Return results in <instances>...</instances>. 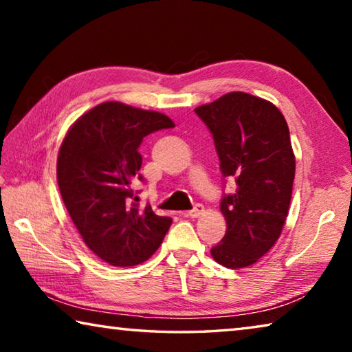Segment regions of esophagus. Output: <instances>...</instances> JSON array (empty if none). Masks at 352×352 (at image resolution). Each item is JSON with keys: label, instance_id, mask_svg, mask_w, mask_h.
<instances>
[{"label": "esophagus", "instance_id": "34e87169", "mask_svg": "<svg viewBox=\"0 0 352 352\" xmlns=\"http://www.w3.org/2000/svg\"><path fill=\"white\" fill-rule=\"evenodd\" d=\"M204 211H205L204 205H195V206L192 208V210L184 212V216H186V217H190V219H194V217H199V216H201V214H204Z\"/></svg>", "mask_w": 352, "mask_h": 352}]
</instances>
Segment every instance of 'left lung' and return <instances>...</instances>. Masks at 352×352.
<instances>
[{
    "label": "left lung",
    "mask_w": 352,
    "mask_h": 352,
    "mask_svg": "<svg viewBox=\"0 0 352 352\" xmlns=\"http://www.w3.org/2000/svg\"><path fill=\"white\" fill-rule=\"evenodd\" d=\"M195 115L212 135L223 183L236 182L220 200L228 228L211 254L226 269H243L275 245L287 217L295 178L287 122L273 104L241 91Z\"/></svg>",
    "instance_id": "obj_1"
}]
</instances>
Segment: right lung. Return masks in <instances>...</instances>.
<instances>
[{"label": "right lung", "mask_w": 352, "mask_h": 352, "mask_svg": "<svg viewBox=\"0 0 352 352\" xmlns=\"http://www.w3.org/2000/svg\"><path fill=\"white\" fill-rule=\"evenodd\" d=\"M175 127L170 119L121 102H104L74 122L57 158L63 204L83 242L107 264L138 265L162 245L172 223L151 205L140 208L132 189L147 135Z\"/></svg>", "instance_id": "add662e5"}]
</instances>
